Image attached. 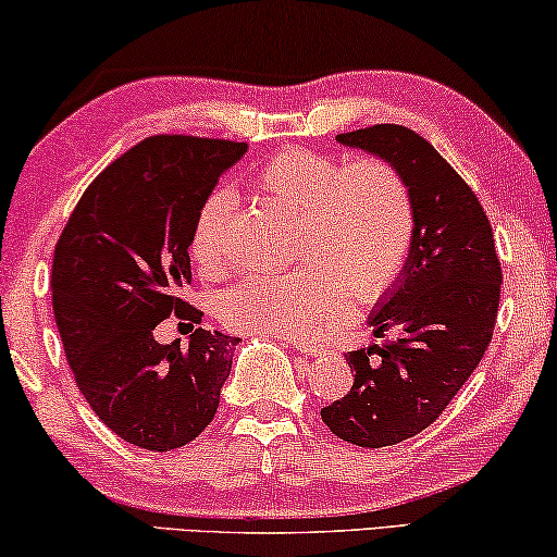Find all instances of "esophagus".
I'll return each instance as SVG.
<instances>
[{"label": "esophagus", "mask_w": 557, "mask_h": 557, "mask_svg": "<svg viewBox=\"0 0 557 557\" xmlns=\"http://www.w3.org/2000/svg\"><path fill=\"white\" fill-rule=\"evenodd\" d=\"M286 345H292V347H296L299 349V352H304V355H319L322 352V345H319V342H309V339H292V337H286L284 339Z\"/></svg>", "instance_id": "1"}]
</instances>
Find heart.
Here are the masks:
<instances>
[{"label": "heart", "mask_w": 557, "mask_h": 557, "mask_svg": "<svg viewBox=\"0 0 557 557\" xmlns=\"http://www.w3.org/2000/svg\"><path fill=\"white\" fill-rule=\"evenodd\" d=\"M250 193L294 215V269L235 284L218 299L225 326L271 337H317L349 317V294L372 304L391 292L413 248L416 210L406 180L383 159L342 164L309 149L265 159ZM231 195L218 189L197 210L189 256L205 276L227 269L225 218Z\"/></svg>", "instance_id": "1"}]
</instances>
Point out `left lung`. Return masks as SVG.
Here are the masks:
<instances>
[{"instance_id": "8db88e82", "label": "left lung", "mask_w": 557, "mask_h": 557, "mask_svg": "<svg viewBox=\"0 0 557 557\" xmlns=\"http://www.w3.org/2000/svg\"><path fill=\"white\" fill-rule=\"evenodd\" d=\"M337 141L393 164L416 210L406 269L370 314L372 334L393 339L347 352L355 383L322 408L334 436L383 448L429 429L482 362L497 322L502 265L482 202L421 134L377 124L337 134Z\"/></svg>"}]
</instances>
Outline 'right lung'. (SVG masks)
Instances as JSON below:
<instances>
[{"mask_svg":"<svg viewBox=\"0 0 557 557\" xmlns=\"http://www.w3.org/2000/svg\"><path fill=\"white\" fill-rule=\"evenodd\" d=\"M246 141L149 136L75 205L52 258V311L83 398L128 444L172 451L215 418L238 337L197 326L162 346L159 321L202 322L182 299L197 210Z\"/></svg>","mask_w":557,"mask_h":557,"instance_id":"1","label":"right lung"}]
</instances>
